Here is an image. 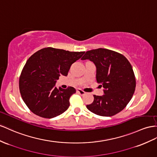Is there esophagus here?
Returning a JSON list of instances; mask_svg holds the SVG:
<instances>
[{"label":"esophagus","mask_w":157,"mask_h":157,"mask_svg":"<svg viewBox=\"0 0 157 157\" xmlns=\"http://www.w3.org/2000/svg\"><path fill=\"white\" fill-rule=\"evenodd\" d=\"M77 92H78V93L79 94L81 95H83L86 94V92H85V91H83V90H79V89H78V90H77Z\"/></svg>","instance_id":"34e87169"}]
</instances>
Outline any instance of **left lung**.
<instances>
[{"label": "left lung", "mask_w": 157, "mask_h": 157, "mask_svg": "<svg viewBox=\"0 0 157 157\" xmlns=\"http://www.w3.org/2000/svg\"><path fill=\"white\" fill-rule=\"evenodd\" d=\"M82 59H90L95 63L96 79L105 89L103 95H94V101L87 105V109L105 117L121 111L130 101L136 87L130 62L121 54L105 48L87 51Z\"/></svg>", "instance_id": "obj_1"}]
</instances>
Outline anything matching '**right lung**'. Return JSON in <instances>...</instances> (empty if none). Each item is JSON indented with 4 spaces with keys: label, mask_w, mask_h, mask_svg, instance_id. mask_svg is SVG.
Wrapping results in <instances>:
<instances>
[{
    "label": "right lung",
    "mask_w": 157,
    "mask_h": 157,
    "mask_svg": "<svg viewBox=\"0 0 157 157\" xmlns=\"http://www.w3.org/2000/svg\"><path fill=\"white\" fill-rule=\"evenodd\" d=\"M84 53L48 47L27 60L19 78V89L24 102L33 113L50 119L68 109L75 88L58 89L55 84L60 75H67L71 64Z\"/></svg>",
    "instance_id": "1"
}]
</instances>
